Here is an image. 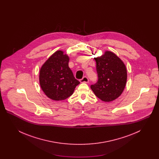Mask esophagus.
I'll list each match as a JSON object with an SVG mask.
<instances>
[{
  "mask_svg": "<svg viewBox=\"0 0 159 159\" xmlns=\"http://www.w3.org/2000/svg\"><path fill=\"white\" fill-rule=\"evenodd\" d=\"M80 82L81 83H88L89 82V79L87 77L84 76V77H83L82 79L80 80Z\"/></svg>",
  "mask_w": 159,
  "mask_h": 159,
  "instance_id": "obj_1",
  "label": "esophagus"
}]
</instances>
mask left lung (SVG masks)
Returning <instances> with one entry per match:
<instances>
[{"mask_svg":"<svg viewBox=\"0 0 159 159\" xmlns=\"http://www.w3.org/2000/svg\"><path fill=\"white\" fill-rule=\"evenodd\" d=\"M98 80L91 85L95 95L104 102L119 97L127 81V70L121 59L113 52L106 51L95 59Z\"/></svg>","mask_w":159,"mask_h":159,"instance_id":"8db88e82","label":"left lung"}]
</instances>
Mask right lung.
I'll list each match as a JSON object with an SVG mask.
<instances>
[{"label": "right lung", "instance_id": "obj_1", "mask_svg": "<svg viewBox=\"0 0 159 159\" xmlns=\"http://www.w3.org/2000/svg\"><path fill=\"white\" fill-rule=\"evenodd\" d=\"M70 58L62 51H57L40 69L39 83L46 95L54 101L70 97L80 82L68 67Z\"/></svg>", "mask_w": 159, "mask_h": 159}]
</instances>
